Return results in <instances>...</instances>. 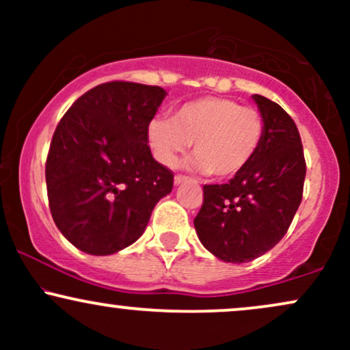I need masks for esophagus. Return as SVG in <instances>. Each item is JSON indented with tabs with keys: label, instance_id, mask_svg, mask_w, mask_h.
Wrapping results in <instances>:
<instances>
[{
	"label": "esophagus",
	"instance_id": "esophagus-1",
	"mask_svg": "<svg viewBox=\"0 0 350 350\" xmlns=\"http://www.w3.org/2000/svg\"><path fill=\"white\" fill-rule=\"evenodd\" d=\"M184 183H187L186 176H176V178H174L176 186H179V184H184Z\"/></svg>",
	"mask_w": 350,
	"mask_h": 350
}]
</instances>
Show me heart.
Instances as JSON below:
<instances>
[{
	"label": "heart",
	"mask_w": 350,
	"mask_h": 350,
	"mask_svg": "<svg viewBox=\"0 0 350 350\" xmlns=\"http://www.w3.org/2000/svg\"><path fill=\"white\" fill-rule=\"evenodd\" d=\"M265 135L258 110L224 97H200L183 103L172 118H152L146 136L151 152L163 166H174L189 150V167L219 179L239 174L255 158Z\"/></svg>",
	"instance_id": "1"
}]
</instances>
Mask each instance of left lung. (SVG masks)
<instances>
[{
  "label": "left lung",
  "instance_id": "1",
  "mask_svg": "<svg viewBox=\"0 0 350 350\" xmlns=\"http://www.w3.org/2000/svg\"><path fill=\"white\" fill-rule=\"evenodd\" d=\"M265 122L255 158L227 184H206L194 219L200 243L227 263H245L283 239L303 199V144L295 122L278 103L253 95Z\"/></svg>",
  "mask_w": 350,
  "mask_h": 350
}]
</instances>
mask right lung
Listing matches in <instances>:
<instances>
[{
	"mask_svg": "<svg viewBox=\"0 0 350 350\" xmlns=\"http://www.w3.org/2000/svg\"><path fill=\"white\" fill-rule=\"evenodd\" d=\"M161 87L107 82L62 116L46 163L52 219L88 255L130 247L152 208L172 191V172L154 161L146 128L166 97Z\"/></svg>",
	"mask_w": 350,
	"mask_h": 350,
	"instance_id": "1",
	"label": "right lung"
}]
</instances>
